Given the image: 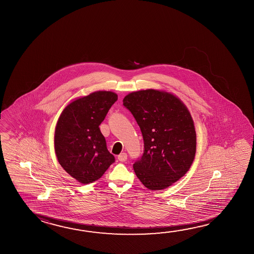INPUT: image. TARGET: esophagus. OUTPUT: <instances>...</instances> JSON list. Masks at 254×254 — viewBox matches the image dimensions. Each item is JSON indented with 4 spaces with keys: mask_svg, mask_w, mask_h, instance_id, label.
Here are the masks:
<instances>
[{
    "mask_svg": "<svg viewBox=\"0 0 254 254\" xmlns=\"http://www.w3.org/2000/svg\"><path fill=\"white\" fill-rule=\"evenodd\" d=\"M118 160L120 161H126L127 160V154L126 152H122L120 155L118 156Z\"/></svg>",
    "mask_w": 254,
    "mask_h": 254,
    "instance_id": "1",
    "label": "esophagus"
}]
</instances>
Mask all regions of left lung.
Here are the masks:
<instances>
[{"mask_svg":"<svg viewBox=\"0 0 254 254\" xmlns=\"http://www.w3.org/2000/svg\"><path fill=\"white\" fill-rule=\"evenodd\" d=\"M123 105L143 138V152L133 164L137 178L150 190L177 182L195 155V129L187 108L173 94L153 89L127 94Z\"/></svg>","mask_w":254,"mask_h":254,"instance_id":"1","label":"left lung"}]
</instances>
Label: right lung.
Returning a JSON list of instances; mask_svg holds the SVG:
<instances>
[{"mask_svg": "<svg viewBox=\"0 0 254 254\" xmlns=\"http://www.w3.org/2000/svg\"><path fill=\"white\" fill-rule=\"evenodd\" d=\"M117 100L112 92H94L68 104L59 119L54 135L57 159L84 185L99 179L115 162L99 126Z\"/></svg>", "mask_w": 254, "mask_h": 254, "instance_id": "add662e5", "label": "right lung"}]
</instances>
